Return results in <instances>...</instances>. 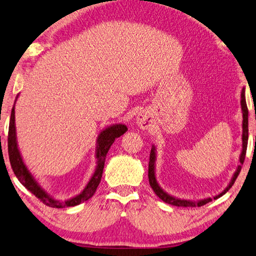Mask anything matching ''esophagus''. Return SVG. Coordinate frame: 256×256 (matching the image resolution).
<instances>
[{"label": "esophagus", "mask_w": 256, "mask_h": 256, "mask_svg": "<svg viewBox=\"0 0 256 256\" xmlns=\"http://www.w3.org/2000/svg\"><path fill=\"white\" fill-rule=\"evenodd\" d=\"M136 123L140 128L146 130L151 125V118L146 112H140L136 116Z\"/></svg>", "instance_id": "obj_1"}]
</instances>
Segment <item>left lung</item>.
Wrapping results in <instances>:
<instances>
[{
  "label": "left lung",
  "mask_w": 256,
  "mask_h": 256,
  "mask_svg": "<svg viewBox=\"0 0 256 256\" xmlns=\"http://www.w3.org/2000/svg\"><path fill=\"white\" fill-rule=\"evenodd\" d=\"M240 108H242V113H243V133H242V151L240 154V164L236 168V171L234 172L233 176L230 181V184H227V187L222 190L220 194H216L214 199H217L222 197V194H225L228 190L230 189L232 186L234 184L236 178L240 172L242 166L244 164L245 160V154H246V148H248V105H246V100H245V88L243 87L240 92ZM156 148L154 144L152 146L151 148V153H150V161H148V184H150L151 188L153 189V192H156V194L159 197L161 200H164L166 204H170V205L174 206H178V207H200L206 205L209 202H212V198H204L200 199V200H187V199H180L178 197L171 196L166 192H164V189L160 187V184H158L156 181Z\"/></svg>",
  "instance_id": "obj_1"
}]
</instances>
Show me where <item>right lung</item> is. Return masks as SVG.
Listing matches in <instances>:
<instances>
[{
	"label": "right lung",
	"mask_w": 256,
	"mask_h": 256,
	"mask_svg": "<svg viewBox=\"0 0 256 256\" xmlns=\"http://www.w3.org/2000/svg\"><path fill=\"white\" fill-rule=\"evenodd\" d=\"M18 97V94L16 97L14 104H13L12 112H11V118H10V125H8V159H10V164L16 176L18 181L24 186V187L29 190L30 192L34 194L36 198H39L44 205L52 208H66V207H74L80 205V204L88 200V199L92 197L95 194L97 187L100 182L102 174H103V169L105 164L106 154L112 146L115 138H120V136L128 131L126 125L124 124H113L110 126L105 128L103 131H100L98 136L96 140V151H95V158H96V169L94 174H92L90 181H88L85 188L82 192H80L76 196L67 199V200H60V199L54 198L51 194L47 192L42 186H41L38 180L34 178V176L30 172L28 169L24 161L22 159L21 152L18 150V141H16V103Z\"/></svg>",
	"instance_id": "obj_1"
}]
</instances>
